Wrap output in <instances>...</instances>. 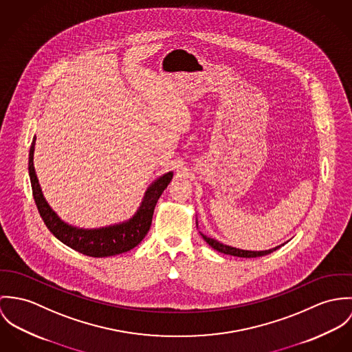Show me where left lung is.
Masks as SVG:
<instances>
[{"mask_svg": "<svg viewBox=\"0 0 352 352\" xmlns=\"http://www.w3.org/2000/svg\"><path fill=\"white\" fill-rule=\"evenodd\" d=\"M201 234V232H199ZM201 236L204 237V240L216 251L221 252V254H227V255H234V256H239V258H258V256H265V255H269L274 252L275 250H278L280 245H276L274 248L270 250H266V251H247V250H240V248H234L231 245H227V244H223L212 237H208L204 234H201ZM283 245V244H282Z\"/></svg>", "mask_w": 352, "mask_h": 352, "instance_id": "1", "label": "left lung"}]
</instances>
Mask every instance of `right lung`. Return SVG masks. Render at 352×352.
<instances>
[{
  "instance_id": "obj_1",
  "label": "right lung",
  "mask_w": 352,
  "mask_h": 352,
  "mask_svg": "<svg viewBox=\"0 0 352 352\" xmlns=\"http://www.w3.org/2000/svg\"><path fill=\"white\" fill-rule=\"evenodd\" d=\"M35 143L36 136L32 140L28 160L32 195L44 224L58 240L83 255L93 258H105L126 252L136 247L144 239V236L150 231L157 199L173 179V171L163 174L154 184H151L138 212L128 221L96 230H83L65 223L45 201L34 167Z\"/></svg>"
}]
</instances>
